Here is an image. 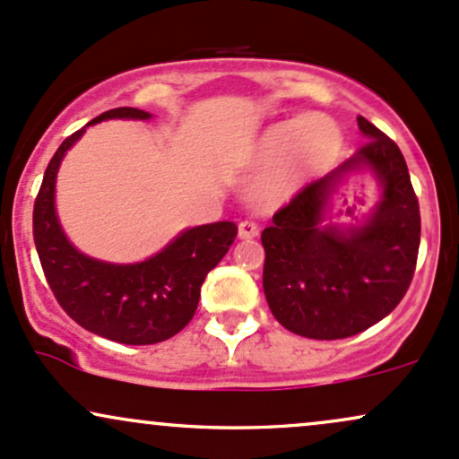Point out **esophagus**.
Listing matches in <instances>:
<instances>
[{"label":"esophagus","instance_id":"obj_1","mask_svg":"<svg viewBox=\"0 0 459 459\" xmlns=\"http://www.w3.org/2000/svg\"><path fill=\"white\" fill-rule=\"evenodd\" d=\"M237 235H239V239H252V237L259 235V226L255 222H239V229H237Z\"/></svg>","mask_w":459,"mask_h":459}]
</instances>
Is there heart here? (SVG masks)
Here are the masks:
<instances>
[{"label":"heart","mask_w":459,"mask_h":459,"mask_svg":"<svg viewBox=\"0 0 459 459\" xmlns=\"http://www.w3.org/2000/svg\"><path fill=\"white\" fill-rule=\"evenodd\" d=\"M343 149L341 127L324 114H304L272 125L250 152L252 168H270L256 181V207H273L291 198L304 183L325 172Z\"/></svg>","instance_id":"1"}]
</instances>
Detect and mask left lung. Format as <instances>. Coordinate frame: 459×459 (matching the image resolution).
<instances>
[{"instance_id":"1","label":"left lung","mask_w":459,"mask_h":459,"mask_svg":"<svg viewBox=\"0 0 459 459\" xmlns=\"http://www.w3.org/2000/svg\"><path fill=\"white\" fill-rule=\"evenodd\" d=\"M367 138L350 160L310 183L261 235L263 291L278 324L299 336H354L391 315L414 276L420 213L405 160L391 138L358 116ZM371 174L381 198L360 223H330L338 189Z\"/></svg>"}]
</instances>
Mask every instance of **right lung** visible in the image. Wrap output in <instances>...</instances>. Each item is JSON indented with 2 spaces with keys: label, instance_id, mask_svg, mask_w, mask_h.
<instances>
[{
  "label": "right lung",
  "instance_id": "obj_1",
  "mask_svg": "<svg viewBox=\"0 0 459 459\" xmlns=\"http://www.w3.org/2000/svg\"><path fill=\"white\" fill-rule=\"evenodd\" d=\"M149 120L138 108H116L91 120ZM86 127L62 142L45 170L34 203V244L45 278L60 307L82 328L125 345L170 339L192 321L200 287L237 237L233 222L194 226L140 263H108L79 252L56 213V178L68 149Z\"/></svg>",
  "mask_w": 459,
  "mask_h": 459
}]
</instances>
